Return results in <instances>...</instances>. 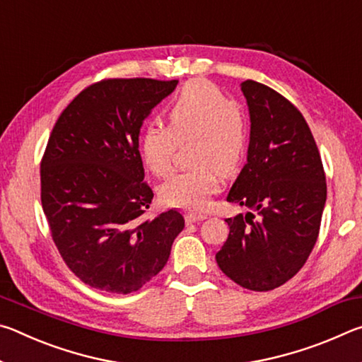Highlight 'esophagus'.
<instances>
[{
	"label": "esophagus",
	"mask_w": 362,
	"mask_h": 362,
	"mask_svg": "<svg viewBox=\"0 0 362 362\" xmlns=\"http://www.w3.org/2000/svg\"><path fill=\"white\" fill-rule=\"evenodd\" d=\"M207 218V214L203 212H188L185 216V222L187 223H194V222H201V220Z\"/></svg>",
	"instance_id": "obj_1"
}]
</instances>
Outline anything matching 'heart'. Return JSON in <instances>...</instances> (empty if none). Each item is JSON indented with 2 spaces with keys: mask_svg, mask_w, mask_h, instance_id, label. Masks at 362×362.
<instances>
[{
  "mask_svg": "<svg viewBox=\"0 0 362 362\" xmlns=\"http://www.w3.org/2000/svg\"><path fill=\"white\" fill-rule=\"evenodd\" d=\"M169 126L148 124L140 136V155L156 177L173 173L177 144L194 137L192 169L174 174L159 187L163 203L182 209L206 207L222 183V173L238 168L247 145V118L238 103L206 79L187 83L168 113Z\"/></svg>",
  "mask_w": 362,
  "mask_h": 362,
  "instance_id": "b5f03b06",
  "label": "heart"
}]
</instances>
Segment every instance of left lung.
Here are the masks:
<instances>
[{
    "instance_id": "obj_1",
    "label": "left lung",
    "mask_w": 362,
    "mask_h": 362,
    "mask_svg": "<svg viewBox=\"0 0 362 362\" xmlns=\"http://www.w3.org/2000/svg\"><path fill=\"white\" fill-rule=\"evenodd\" d=\"M250 115L247 163L226 201L249 207L226 218L220 269L244 289L283 286L305 265L320 235L327 187L308 124L296 105L268 86L241 84Z\"/></svg>"
}]
</instances>
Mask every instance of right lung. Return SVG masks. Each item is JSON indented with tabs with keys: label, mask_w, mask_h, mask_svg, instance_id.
Segmentation results:
<instances>
[{
	"label": "right lung",
	"mask_w": 362,
	"mask_h": 362,
	"mask_svg": "<svg viewBox=\"0 0 362 362\" xmlns=\"http://www.w3.org/2000/svg\"><path fill=\"white\" fill-rule=\"evenodd\" d=\"M102 79L60 113L41 159V204L59 254L94 289L131 293L161 272L185 226L175 209L144 218L153 199L139 151L142 122L177 86Z\"/></svg>",
	"instance_id": "1"
}]
</instances>
